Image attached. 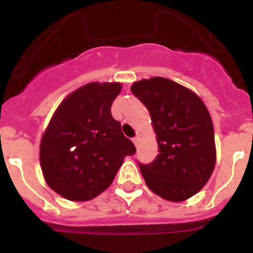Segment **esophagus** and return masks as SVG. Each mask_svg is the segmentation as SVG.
<instances>
[{
  "mask_svg": "<svg viewBox=\"0 0 253 253\" xmlns=\"http://www.w3.org/2000/svg\"><path fill=\"white\" fill-rule=\"evenodd\" d=\"M132 142L134 143V145H136V147H138V144H139V138H138V137H134V138L132 139Z\"/></svg>",
  "mask_w": 253,
  "mask_h": 253,
  "instance_id": "1",
  "label": "esophagus"
}]
</instances>
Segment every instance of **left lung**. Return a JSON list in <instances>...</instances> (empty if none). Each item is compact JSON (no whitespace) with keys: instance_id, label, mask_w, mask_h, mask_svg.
Returning <instances> with one entry per match:
<instances>
[{"instance_id":"8db88e82","label":"left lung","mask_w":253,"mask_h":253,"mask_svg":"<svg viewBox=\"0 0 253 253\" xmlns=\"http://www.w3.org/2000/svg\"><path fill=\"white\" fill-rule=\"evenodd\" d=\"M131 91L148 109L159 154L139 164L148 187L170 202L200 192L215 167L214 128L202 99L186 86L163 77L134 82Z\"/></svg>"}]
</instances>
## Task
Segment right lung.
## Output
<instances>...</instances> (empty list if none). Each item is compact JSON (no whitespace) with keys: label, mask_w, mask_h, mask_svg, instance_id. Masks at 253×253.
<instances>
[{"label":"right lung","mask_w":253,"mask_h":253,"mask_svg":"<svg viewBox=\"0 0 253 253\" xmlns=\"http://www.w3.org/2000/svg\"><path fill=\"white\" fill-rule=\"evenodd\" d=\"M121 83L93 82L72 91L56 109L40 142V167L56 193L75 202L106 190L136 147L112 117Z\"/></svg>","instance_id":"1"}]
</instances>
